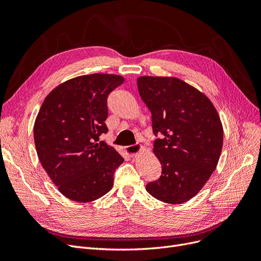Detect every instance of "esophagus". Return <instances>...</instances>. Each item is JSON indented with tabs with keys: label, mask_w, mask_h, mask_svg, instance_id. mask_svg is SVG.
<instances>
[{
	"label": "esophagus",
	"mask_w": 261,
	"mask_h": 261,
	"mask_svg": "<svg viewBox=\"0 0 261 261\" xmlns=\"http://www.w3.org/2000/svg\"><path fill=\"white\" fill-rule=\"evenodd\" d=\"M141 149H143V147L140 145H133V146L125 147V151L127 152V154L130 156H136L141 151Z\"/></svg>",
	"instance_id": "1"
}]
</instances>
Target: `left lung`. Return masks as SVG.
Returning a JSON list of instances; mask_svg holds the SVG:
<instances>
[{"label":"left lung","mask_w":261,"mask_h":261,"mask_svg":"<svg viewBox=\"0 0 261 261\" xmlns=\"http://www.w3.org/2000/svg\"><path fill=\"white\" fill-rule=\"evenodd\" d=\"M140 98L151 112L153 153L162 165L147 192L167 203H183L199 193L216 170L223 127L210 99L175 77L141 76Z\"/></svg>","instance_id":"8db88e82"}]
</instances>
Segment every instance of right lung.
Wrapping results in <instances>:
<instances>
[{
	"label": "right lung",
	"mask_w": 261,
	"mask_h": 261,
	"mask_svg": "<svg viewBox=\"0 0 261 261\" xmlns=\"http://www.w3.org/2000/svg\"><path fill=\"white\" fill-rule=\"evenodd\" d=\"M124 83L113 74L72 78L54 88L34 126L39 160L66 198L93 201L111 191L123 156L105 141L108 96Z\"/></svg>",
	"instance_id": "right-lung-1"
}]
</instances>
